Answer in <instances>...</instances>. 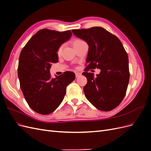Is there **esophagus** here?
Returning a JSON list of instances; mask_svg holds the SVG:
<instances>
[{
    "instance_id": "esophagus-1",
    "label": "esophagus",
    "mask_w": 151,
    "mask_h": 151,
    "mask_svg": "<svg viewBox=\"0 0 151 151\" xmlns=\"http://www.w3.org/2000/svg\"><path fill=\"white\" fill-rule=\"evenodd\" d=\"M81 72H76V78H77V77H80L81 76Z\"/></svg>"
}]
</instances>
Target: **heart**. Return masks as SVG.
<instances>
[{"label":"heart","mask_w":151,"mask_h":151,"mask_svg":"<svg viewBox=\"0 0 151 151\" xmlns=\"http://www.w3.org/2000/svg\"><path fill=\"white\" fill-rule=\"evenodd\" d=\"M82 42H84V41L82 40H80V39H76V40L73 41V46H74V47L76 46V45H79V43H81ZM62 48H63V46L62 45H61V46L58 48L57 53V55H60V53L62 52Z\"/></svg>","instance_id":"heart-1"}]
</instances>
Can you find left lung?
<instances>
[{
  "instance_id": "8db88e82",
  "label": "left lung",
  "mask_w": 151,
  "mask_h": 151,
  "mask_svg": "<svg viewBox=\"0 0 151 151\" xmlns=\"http://www.w3.org/2000/svg\"><path fill=\"white\" fill-rule=\"evenodd\" d=\"M75 36L89 45L83 73L88 83L84 92L88 101L99 110L111 111L124 98L129 82V57L120 40L102 27L73 29ZM99 68L96 77L88 73L89 69Z\"/></svg>"
}]
</instances>
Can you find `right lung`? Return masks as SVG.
Masks as SVG:
<instances>
[{
	"instance_id": "add662e5",
	"label": "right lung",
	"mask_w": 151,
	"mask_h": 151,
	"mask_svg": "<svg viewBox=\"0 0 151 151\" xmlns=\"http://www.w3.org/2000/svg\"><path fill=\"white\" fill-rule=\"evenodd\" d=\"M72 36L70 30L38 31L21 50L17 73L26 102L36 113L48 115L63 101L67 86L75 79L74 72L51 78L50 68L58 62V48Z\"/></svg>"
}]
</instances>
